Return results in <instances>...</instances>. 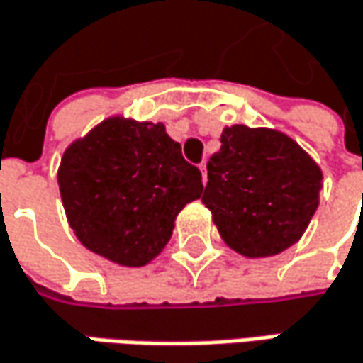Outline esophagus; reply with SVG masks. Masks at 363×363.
<instances>
[{
	"mask_svg": "<svg viewBox=\"0 0 363 363\" xmlns=\"http://www.w3.org/2000/svg\"><path fill=\"white\" fill-rule=\"evenodd\" d=\"M199 170H201V177H203V182H207V162L203 160L199 164Z\"/></svg>",
	"mask_w": 363,
	"mask_h": 363,
	"instance_id": "34e87169",
	"label": "esophagus"
}]
</instances>
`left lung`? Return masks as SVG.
I'll return each mask as SVG.
<instances>
[{"label":"left lung","instance_id":"1","mask_svg":"<svg viewBox=\"0 0 363 363\" xmlns=\"http://www.w3.org/2000/svg\"><path fill=\"white\" fill-rule=\"evenodd\" d=\"M323 170L281 131L232 125L207 162L201 201L232 250L248 259L284 252L318 207Z\"/></svg>","mask_w":363,"mask_h":363}]
</instances>
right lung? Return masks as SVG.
<instances>
[{
	"instance_id": "right-lung-1",
	"label": "right lung",
	"mask_w": 363,
	"mask_h": 363,
	"mask_svg": "<svg viewBox=\"0 0 363 363\" xmlns=\"http://www.w3.org/2000/svg\"><path fill=\"white\" fill-rule=\"evenodd\" d=\"M77 240L123 267H143L168 245L174 220L203 193L162 123L111 117L65 150L57 172Z\"/></svg>"
}]
</instances>
